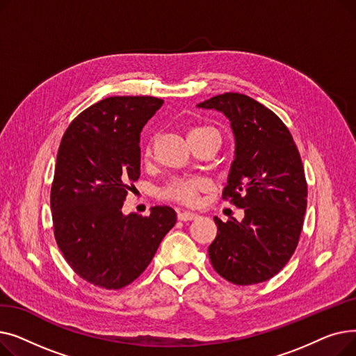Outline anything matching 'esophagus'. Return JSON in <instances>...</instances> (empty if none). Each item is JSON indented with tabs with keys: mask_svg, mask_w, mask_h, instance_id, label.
I'll list each match as a JSON object with an SVG mask.
<instances>
[{
	"mask_svg": "<svg viewBox=\"0 0 356 356\" xmlns=\"http://www.w3.org/2000/svg\"><path fill=\"white\" fill-rule=\"evenodd\" d=\"M177 218L180 219V220H192V219H196L197 218V213H195V212H189V211H183V212H179L177 213Z\"/></svg>",
	"mask_w": 356,
	"mask_h": 356,
	"instance_id": "esophagus-1",
	"label": "esophagus"
}]
</instances>
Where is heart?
I'll return each mask as SVG.
<instances>
[{
	"label": "heart",
	"mask_w": 356,
	"mask_h": 356,
	"mask_svg": "<svg viewBox=\"0 0 356 356\" xmlns=\"http://www.w3.org/2000/svg\"><path fill=\"white\" fill-rule=\"evenodd\" d=\"M200 133H215L216 131L211 127H196L193 128L191 134H200ZM147 154H149V147L147 148ZM209 181L203 177H179L172 180L167 184V188L163 191V195L168 199H173L180 203L186 204H195L197 202L199 192L208 189Z\"/></svg>",
	"instance_id": "b5f03b06"
}]
</instances>
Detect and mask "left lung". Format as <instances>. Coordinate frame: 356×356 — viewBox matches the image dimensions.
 Masks as SVG:
<instances>
[{"label": "left lung", "mask_w": 356, "mask_h": 356, "mask_svg": "<svg viewBox=\"0 0 356 356\" xmlns=\"http://www.w3.org/2000/svg\"><path fill=\"white\" fill-rule=\"evenodd\" d=\"M222 112L235 138L223 197L245 216L222 222L209 245L215 271L238 286L263 283L291 258L307 207V183L289 128L273 111L242 93L227 92L196 105Z\"/></svg>", "instance_id": "left-lung-1"}]
</instances>
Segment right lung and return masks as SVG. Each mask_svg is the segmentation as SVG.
<instances>
[{"mask_svg":"<svg viewBox=\"0 0 356 356\" xmlns=\"http://www.w3.org/2000/svg\"><path fill=\"white\" fill-rule=\"evenodd\" d=\"M154 97H111L74 118L62 138L50 193L54 238L88 283L118 290L152 263L176 223L170 207L122 213L140 177V134L161 108ZM133 186V184H131Z\"/></svg>","mask_w":356,"mask_h":356,"instance_id":"add662e5","label":"right lung"}]
</instances>
